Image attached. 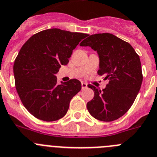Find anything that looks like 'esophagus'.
Returning a JSON list of instances; mask_svg holds the SVG:
<instances>
[{
    "instance_id": "obj_1",
    "label": "esophagus",
    "mask_w": 157,
    "mask_h": 157,
    "mask_svg": "<svg viewBox=\"0 0 157 157\" xmlns=\"http://www.w3.org/2000/svg\"><path fill=\"white\" fill-rule=\"evenodd\" d=\"M81 87H82V89H85L87 87V83H85V82H82L81 83Z\"/></svg>"
}]
</instances>
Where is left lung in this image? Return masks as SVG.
<instances>
[{"label": "left lung", "instance_id": "left-lung-1", "mask_svg": "<svg viewBox=\"0 0 157 157\" xmlns=\"http://www.w3.org/2000/svg\"><path fill=\"white\" fill-rule=\"evenodd\" d=\"M80 46H89L99 57L98 74L109 81L102 90L89 84L94 92L87 104L89 113L97 119L112 121L131 108L143 82L140 56L131 45L110 33L89 36Z\"/></svg>", "mask_w": 157, "mask_h": 157}]
</instances>
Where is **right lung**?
<instances>
[{
  "label": "right lung",
  "instance_id": "add662e5",
  "mask_svg": "<svg viewBox=\"0 0 157 157\" xmlns=\"http://www.w3.org/2000/svg\"><path fill=\"white\" fill-rule=\"evenodd\" d=\"M87 36L50 29L38 32L23 45L13 70L19 98L33 116L52 121L67 114L70 100L81 90V83L72 79L58 84L56 74Z\"/></svg>",
  "mask_w": 157,
  "mask_h": 157
}]
</instances>
